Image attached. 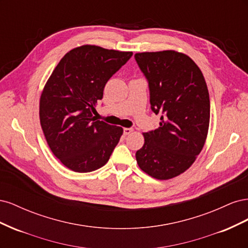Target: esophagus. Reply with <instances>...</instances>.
<instances>
[{"label":"esophagus","mask_w":248,"mask_h":248,"mask_svg":"<svg viewBox=\"0 0 248 248\" xmlns=\"http://www.w3.org/2000/svg\"><path fill=\"white\" fill-rule=\"evenodd\" d=\"M131 132H132V128H124L123 129L124 136H128V134H130Z\"/></svg>","instance_id":"1"}]
</instances>
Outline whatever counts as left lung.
I'll list each match as a JSON object with an SVG mask.
<instances>
[{
  "label": "left lung",
  "instance_id": "8db88e82",
  "mask_svg": "<svg viewBox=\"0 0 248 248\" xmlns=\"http://www.w3.org/2000/svg\"><path fill=\"white\" fill-rule=\"evenodd\" d=\"M134 58L148 81L151 109L161 114L158 128L144 133L137 161L148 175L168 180L188 169L204 147L208 88L198 65L181 52H140Z\"/></svg>",
  "mask_w": 248,
  "mask_h": 248
}]
</instances>
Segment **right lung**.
<instances>
[{
  "label": "right lung",
  "mask_w": 248,
  "mask_h": 248,
  "mask_svg": "<svg viewBox=\"0 0 248 248\" xmlns=\"http://www.w3.org/2000/svg\"><path fill=\"white\" fill-rule=\"evenodd\" d=\"M131 51L82 46L71 49L52 71L40 98V124L51 152L66 168L89 172L103 167L122 127L96 120L95 106L108 80Z\"/></svg>",
  "instance_id": "1"
}]
</instances>
